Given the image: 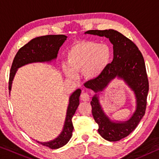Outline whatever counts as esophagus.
Listing matches in <instances>:
<instances>
[{
    "instance_id": "obj_1",
    "label": "esophagus",
    "mask_w": 159,
    "mask_h": 159,
    "mask_svg": "<svg viewBox=\"0 0 159 159\" xmlns=\"http://www.w3.org/2000/svg\"><path fill=\"white\" fill-rule=\"evenodd\" d=\"M80 99L84 102H88L90 100V95L88 93H83L81 95H80Z\"/></svg>"
}]
</instances>
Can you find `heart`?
<instances>
[{
    "mask_svg": "<svg viewBox=\"0 0 159 159\" xmlns=\"http://www.w3.org/2000/svg\"><path fill=\"white\" fill-rule=\"evenodd\" d=\"M112 51L108 45L96 41H80L74 44L67 52L66 63L69 67L64 71L69 77L76 78L75 72H83L88 79L99 76L111 60Z\"/></svg>",
    "mask_w": 159,
    "mask_h": 159,
    "instance_id": "heart-1",
    "label": "heart"
}]
</instances>
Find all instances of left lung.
Returning a JSON list of instances; mask_svg holds the SVG:
<instances>
[{
    "instance_id": "1",
    "label": "left lung",
    "mask_w": 159,
    "mask_h": 159,
    "mask_svg": "<svg viewBox=\"0 0 159 159\" xmlns=\"http://www.w3.org/2000/svg\"><path fill=\"white\" fill-rule=\"evenodd\" d=\"M85 34L104 36L114 45V59L106 69L95 79L86 82L84 85L98 93L102 91L116 76L123 79L134 92L137 109L127 121H110L99 105L95 95L90 102L92 114L98 124V132L102 138L110 142L119 141L130 134L139 124L145 114L149 92V80L144 57L137 45L124 35L113 29L89 30Z\"/></svg>"
}]
</instances>
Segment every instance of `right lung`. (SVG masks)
Listing matches in <instances>:
<instances>
[{"label":"right lung","instance_id":"obj_1","mask_svg":"<svg viewBox=\"0 0 159 159\" xmlns=\"http://www.w3.org/2000/svg\"><path fill=\"white\" fill-rule=\"evenodd\" d=\"M66 38L67 36L65 35H47L35 38L21 47L16 54L10 69L8 83L9 92L11 90L13 78L18 68L29 63L49 61L55 59L57 56L59 49L66 41ZM80 93L81 90L78 89L70 97L63 131L58 138L48 142L37 141L38 143L50 149H55L64 146L69 141L74 130L72 117L79 105Z\"/></svg>","mask_w":159,"mask_h":159}]
</instances>
